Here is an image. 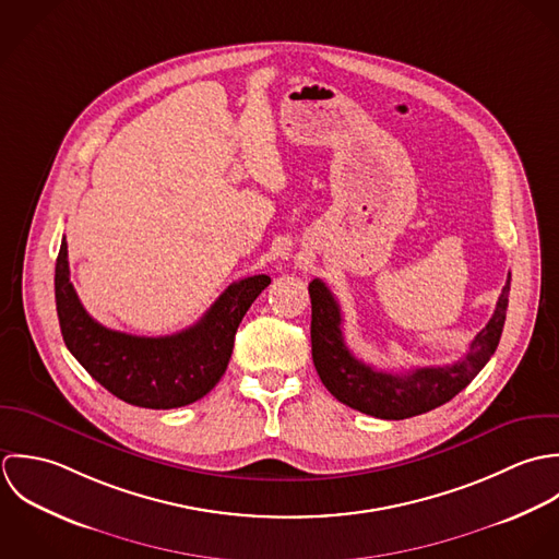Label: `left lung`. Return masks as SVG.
<instances>
[{
    "label": "left lung",
    "mask_w": 559,
    "mask_h": 559,
    "mask_svg": "<svg viewBox=\"0 0 559 559\" xmlns=\"http://www.w3.org/2000/svg\"><path fill=\"white\" fill-rule=\"evenodd\" d=\"M510 274L497 309L468 352L453 365L419 367L389 373L358 360L343 338V316L333 292L320 278L309 283L311 296V352L324 386L345 406L378 419H408L443 406L455 397L490 360L506 324Z\"/></svg>",
    "instance_id": "obj_1"
}]
</instances>
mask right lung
<instances>
[{
	"mask_svg": "<svg viewBox=\"0 0 559 559\" xmlns=\"http://www.w3.org/2000/svg\"><path fill=\"white\" fill-rule=\"evenodd\" d=\"M270 276L241 278L224 289L190 329L168 336L118 333L82 307L69 272L67 237L56 261V309L69 352L118 400L140 408H179L207 395L223 378L237 326Z\"/></svg>",
	"mask_w": 559,
	"mask_h": 559,
	"instance_id": "right-lung-1",
	"label": "right lung"
}]
</instances>
